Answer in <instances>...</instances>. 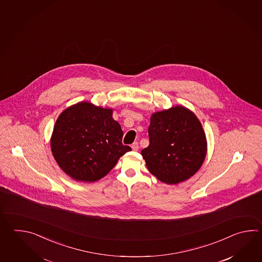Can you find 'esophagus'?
<instances>
[{"label":"esophagus","mask_w":262,"mask_h":262,"mask_svg":"<svg viewBox=\"0 0 262 262\" xmlns=\"http://www.w3.org/2000/svg\"><path fill=\"white\" fill-rule=\"evenodd\" d=\"M132 149H133V150H139V142H134L133 144H132Z\"/></svg>","instance_id":"obj_1"}]
</instances>
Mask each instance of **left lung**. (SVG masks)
Wrapping results in <instances>:
<instances>
[{
  "instance_id": "1",
  "label": "left lung",
  "mask_w": 262,
  "mask_h": 262,
  "mask_svg": "<svg viewBox=\"0 0 262 262\" xmlns=\"http://www.w3.org/2000/svg\"><path fill=\"white\" fill-rule=\"evenodd\" d=\"M150 144L141 150L149 171L163 183L176 184L193 176L205 159V133L193 112L173 106L150 117Z\"/></svg>"
}]
</instances>
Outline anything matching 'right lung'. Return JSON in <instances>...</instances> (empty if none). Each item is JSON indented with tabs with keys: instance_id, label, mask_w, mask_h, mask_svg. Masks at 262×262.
Masks as SVG:
<instances>
[{
	"instance_id": "add662e5",
	"label": "right lung",
	"mask_w": 262,
	"mask_h": 262,
	"mask_svg": "<svg viewBox=\"0 0 262 262\" xmlns=\"http://www.w3.org/2000/svg\"><path fill=\"white\" fill-rule=\"evenodd\" d=\"M123 136L112 110L81 102L61 112L50 145L64 172L76 181L92 183L106 176L118 159L131 150L123 144Z\"/></svg>"
}]
</instances>
